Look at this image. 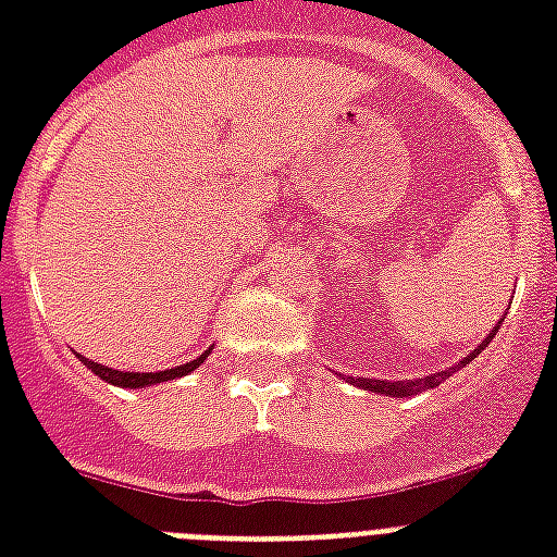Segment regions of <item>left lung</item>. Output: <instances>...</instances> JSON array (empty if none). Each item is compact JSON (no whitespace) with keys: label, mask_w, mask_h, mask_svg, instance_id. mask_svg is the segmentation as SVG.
I'll use <instances>...</instances> for the list:
<instances>
[{"label":"left lung","mask_w":557,"mask_h":557,"mask_svg":"<svg viewBox=\"0 0 557 557\" xmlns=\"http://www.w3.org/2000/svg\"><path fill=\"white\" fill-rule=\"evenodd\" d=\"M500 323H503V318H500V321H497V326H494V330L488 332V338H485L483 344H480V347L471 349V352H468V356L462 358L459 364H454V367H450V370H445V372H433V375H428V379H413V381H387V379H384V381H381V379H349V381H352L356 387L370 389V393H384V396H393V398H398V396H416V393H422V389H428V387H440L442 381L450 379V375H454V372H457L459 367H466L468 361H474V358L480 356V352H483L485 347H488V341H492L494 335H497V330H500Z\"/></svg>","instance_id":"left-lung-1"}]
</instances>
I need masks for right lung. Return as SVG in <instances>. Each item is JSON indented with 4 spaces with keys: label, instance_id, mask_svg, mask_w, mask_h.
Here are the masks:
<instances>
[{
    "label": "right lung",
    "instance_id": "add662e5",
    "mask_svg": "<svg viewBox=\"0 0 557 557\" xmlns=\"http://www.w3.org/2000/svg\"><path fill=\"white\" fill-rule=\"evenodd\" d=\"M210 356V349H205L199 358H193L187 364L182 367H173V370H161V372H121V370H112V367H103L98 361H89V358L77 356L83 364L89 367L98 379L109 381V384H115V387H129V389H138V387H152V384H161V381H170V379H182L187 372H193L196 367Z\"/></svg>",
    "mask_w": 557,
    "mask_h": 557
}]
</instances>
